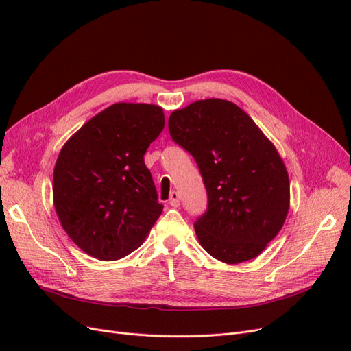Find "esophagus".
Instances as JSON below:
<instances>
[{
	"label": "esophagus",
	"mask_w": 351,
	"mask_h": 351,
	"mask_svg": "<svg viewBox=\"0 0 351 351\" xmlns=\"http://www.w3.org/2000/svg\"><path fill=\"white\" fill-rule=\"evenodd\" d=\"M169 205L173 208H178L180 206V193L178 192H173L169 195Z\"/></svg>",
	"instance_id": "obj_1"
}]
</instances>
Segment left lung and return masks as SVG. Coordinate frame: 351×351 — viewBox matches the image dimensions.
Listing matches in <instances>:
<instances>
[{
    "mask_svg": "<svg viewBox=\"0 0 351 351\" xmlns=\"http://www.w3.org/2000/svg\"><path fill=\"white\" fill-rule=\"evenodd\" d=\"M171 139L195 158L208 208L195 221L210 256L256 258L278 234L290 205L289 174L275 146L236 104L205 99L168 120Z\"/></svg>",
    "mask_w": 351,
    "mask_h": 351,
    "instance_id": "1",
    "label": "left lung"
}]
</instances>
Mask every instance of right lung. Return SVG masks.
<instances>
[{"mask_svg": "<svg viewBox=\"0 0 351 351\" xmlns=\"http://www.w3.org/2000/svg\"><path fill=\"white\" fill-rule=\"evenodd\" d=\"M161 107L114 104L62 146L54 168V206L77 246L117 261L141 246L162 212L143 161L164 129Z\"/></svg>", "mask_w": 351, "mask_h": 351, "instance_id": "1", "label": "right lung"}]
</instances>
